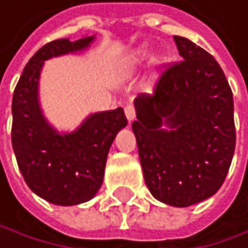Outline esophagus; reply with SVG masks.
I'll list each match as a JSON object with an SVG mask.
<instances>
[{"label":"esophagus","instance_id":"obj_1","mask_svg":"<svg viewBox=\"0 0 248 248\" xmlns=\"http://www.w3.org/2000/svg\"><path fill=\"white\" fill-rule=\"evenodd\" d=\"M125 114H126V119H128L129 122H132V120L135 119V116H137L135 107H134L132 104H128V106L125 107Z\"/></svg>","mask_w":248,"mask_h":248}]
</instances>
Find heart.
Returning <instances> with one entry per match:
<instances>
[{"label":"heart","mask_w":248,"mask_h":248,"mask_svg":"<svg viewBox=\"0 0 248 248\" xmlns=\"http://www.w3.org/2000/svg\"><path fill=\"white\" fill-rule=\"evenodd\" d=\"M148 57V49H145V48H142V49H140L138 52H135V54L128 60V63H126V67H131V69H134V67H137L138 64H141L145 59Z\"/></svg>","instance_id":"heart-1"}]
</instances>
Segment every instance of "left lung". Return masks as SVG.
Instances as JSON below:
<instances>
[{"label": "left lung", "mask_w": 248, "mask_h": 248, "mask_svg": "<svg viewBox=\"0 0 248 248\" xmlns=\"http://www.w3.org/2000/svg\"><path fill=\"white\" fill-rule=\"evenodd\" d=\"M173 41L184 60L166 66L153 94L135 98L132 129L150 192L186 207L212 197L226 178L235 150L234 100L213 56L186 38Z\"/></svg>", "instance_id": "1"}]
</instances>
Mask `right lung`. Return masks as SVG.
I'll use <instances>...</instances> for the list:
<instances>
[{
    "instance_id": "obj_1",
    "label": "right lung",
    "mask_w": 248,
    "mask_h": 248,
    "mask_svg": "<svg viewBox=\"0 0 248 248\" xmlns=\"http://www.w3.org/2000/svg\"><path fill=\"white\" fill-rule=\"evenodd\" d=\"M93 39L45 44L25 66L13 94L11 144L17 165L28 186L57 206L80 204L95 196L103 184L110 145L128 123L123 108H116L91 114L78 131L60 135L42 116L38 80L44 62L83 49Z\"/></svg>"
}]
</instances>
